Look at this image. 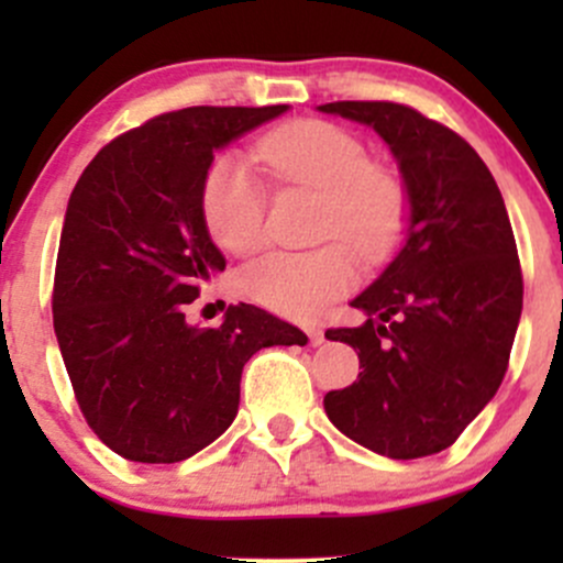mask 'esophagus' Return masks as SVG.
<instances>
[{"label":"esophagus","instance_id":"obj_1","mask_svg":"<svg viewBox=\"0 0 563 563\" xmlns=\"http://www.w3.org/2000/svg\"><path fill=\"white\" fill-rule=\"evenodd\" d=\"M305 332H308L310 345H321V343H323V332H321V327H308V329H305Z\"/></svg>","mask_w":563,"mask_h":563}]
</instances>
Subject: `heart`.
<instances>
[{
    "instance_id": "obj_1",
    "label": "heart",
    "mask_w": 563,
    "mask_h": 563,
    "mask_svg": "<svg viewBox=\"0 0 563 563\" xmlns=\"http://www.w3.org/2000/svg\"><path fill=\"white\" fill-rule=\"evenodd\" d=\"M255 161L286 187L318 192L316 236L338 240L308 253H269L236 277L250 302L288 318H313L354 286V264L343 241L362 261L389 255L408 218L400 176L367 161L351 130L327 119H294L255 141ZM209 234L229 253L245 255L266 240L264 185L236 157H218L201 185Z\"/></svg>"
}]
</instances>
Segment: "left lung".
<instances>
[{
    "label": "left lung",
    "mask_w": 563,
    "mask_h": 563,
    "mask_svg": "<svg viewBox=\"0 0 563 563\" xmlns=\"http://www.w3.org/2000/svg\"><path fill=\"white\" fill-rule=\"evenodd\" d=\"M371 124L406 179L411 223L384 275L354 299L362 327L327 329L362 373L323 397L356 444L395 460L446 450L490 402L509 367L523 272L501 190L474 146L389 100L318 106Z\"/></svg>",
    "instance_id": "obj_1"
}]
</instances>
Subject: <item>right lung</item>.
Instances as JSON below:
<instances>
[{
  "label": "right lung",
  "instance_id": "add662e5",
  "mask_svg": "<svg viewBox=\"0 0 563 563\" xmlns=\"http://www.w3.org/2000/svg\"><path fill=\"white\" fill-rule=\"evenodd\" d=\"M288 106H192L108 141L67 201L54 272V332L89 428L124 460L179 463L236 417L242 367L308 334L255 305L220 327L185 318L225 269L201 185L214 152Z\"/></svg>",
  "mask_w": 563,
  "mask_h": 563
}]
</instances>
